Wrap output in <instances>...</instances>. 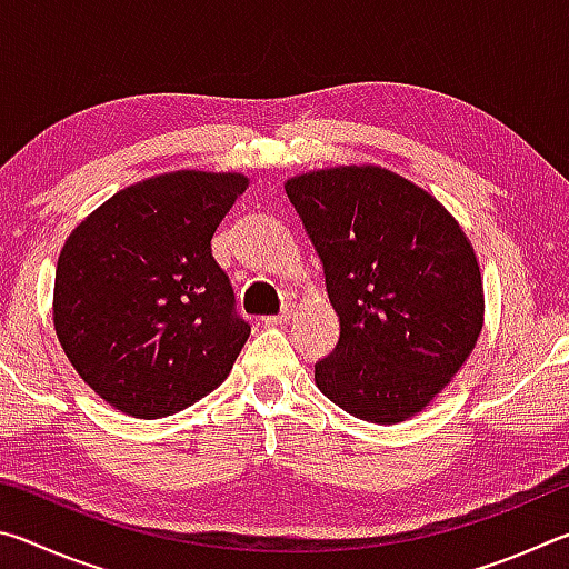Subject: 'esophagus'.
Masks as SVG:
<instances>
[{
  "label": "esophagus",
  "mask_w": 569,
  "mask_h": 569,
  "mask_svg": "<svg viewBox=\"0 0 569 569\" xmlns=\"http://www.w3.org/2000/svg\"><path fill=\"white\" fill-rule=\"evenodd\" d=\"M291 316H293V308H291V306H286L281 313H276V316H266L263 321H266L268 326H278V323H286L288 319H291Z\"/></svg>",
  "instance_id": "1"
}]
</instances>
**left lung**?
I'll return each instance as SVG.
<instances>
[{
	"label": "left lung",
	"mask_w": 569,
	"mask_h": 569,
	"mask_svg": "<svg viewBox=\"0 0 569 569\" xmlns=\"http://www.w3.org/2000/svg\"><path fill=\"white\" fill-rule=\"evenodd\" d=\"M286 196L319 253L339 343L316 387L371 423L419 413L461 369L485 323L475 248L427 190L377 166L313 170Z\"/></svg>",
	"instance_id": "left-lung-1"
}]
</instances>
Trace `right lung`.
Instances as JSON below:
<instances>
[{"mask_svg":"<svg viewBox=\"0 0 569 569\" xmlns=\"http://www.w3.org/2000/svg\"><path fill=\"white\" fill-rule=\"evenodd\" d=\"M246 188L240 172H166L114 192L64 240L54 331L110 407L170 417L233 369L250 326L210 240Z\"/></svg>","mask_w":569,"mask_h":569,"instance_id":"right-lung-1","label":"right lung"}]
</instances>
